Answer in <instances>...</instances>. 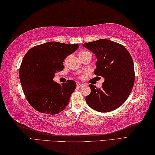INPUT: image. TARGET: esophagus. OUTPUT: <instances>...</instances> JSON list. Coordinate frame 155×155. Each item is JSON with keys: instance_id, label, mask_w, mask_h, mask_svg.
<instances>
[{"instance_id": "1", "label": "esophagus", "mask_w": 155, "mask_h": 155, "mask_svg": "<svg viewBox=\"0 0 155 155\" xmlns=\"http://www.w3.org/2000/svg\"><path fill=\"white\" fill-rule=\"evenodd\" d=\"M77 87H81L84 86V84H82V83H81V82H77Z\"/></svg>"}]
</instances>
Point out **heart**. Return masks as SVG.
Returning a JSON list of instances; mask_svg holds the SVG:
<instances>
[{"instance_id": "b5f03b06", "label": "heart", "mask_w": 155, "mask_h": 155, "mask_svg": "<svg viewBox=\"0 0 155 155\" xmlns=\"http://www.w3.org/2000/svg\"><path fill=\"white\" fill-rule=\"evenodd\" d=\"M89 52H87V51H82V52H80L78 53V55H83V54H86V53H88Z\"/></svg>"}]
</instances>
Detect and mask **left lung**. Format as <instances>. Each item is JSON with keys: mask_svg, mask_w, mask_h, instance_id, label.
Segmentation results:
<instances>
[{"mask_svg": "<svg viewBox=\"0 0 155 155\" xmlns=\"http://www.w3.org/2000/svg\"><path fill=\"white\" fill-rule=\"evenodd\" d=\"M96 56L94 73L104 78L102 87L89 84L91 93L86 97L88 106L98 112H109L125 102L134 82V69L130 53L122 44L107 39L83 44Z\"/></svg>", "mask_w": 155, "mask_h": 155, "instance_id": "obj_1", "label": "left lung"}]
</instances>
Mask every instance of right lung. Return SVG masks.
I'll use <instances>...</instances> for the list:
<instances>
[{"mask_svg":"<svg viewBox=\"0 0 155 155\" xmlns=\"http://www.w3.org/2000/svg\"><path fill=\"white\" fill-rule=\"evenodd\" d=\"M78 47L49 42L33 47L25 54L19 69L20 81L28 102L37 111L56 114L66 108L76 82L68 80L60 84L53 78L63 70L64 59Z\"/></svg>","mask_w":155,"mask_h":155,"instance_id":"1","label":"right lung"}]
</instances>
